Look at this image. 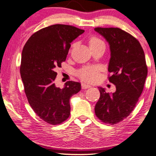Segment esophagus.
<instances>
[{
	"label": "esophagus",
	"mask_w": 156,
	"mask_h": 156,
	"mask_svg": "<svg viewBox=\"0 0 156 156\" xmlns=\"http://www.w3.org/2000/svg\"><path fill=\"white\" fill-rule=\"evenodd\" d=\"M81 87H82V88H83V89H88V88H90L91 86L89 85V84L85 83H81Z\"/></svg>",
	"instance_id": "esophagus-1"
}]
</instances>
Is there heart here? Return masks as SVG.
<instances>
[{"instance_id":"1","label":"heart","mask_w":156,"mask_h":156,"mask_svg":"<svg viewBox=\"0 0 156 156\" xmlns=\"http://www.w3.org/2000/svg\"><path fill=\"white\" fill-rule=\"evenodd\" d=\"M103 42L99 39L93 37L89 40V46H94L96 44ZM100 68L96 66H87L84 67L78 71V76L82 80L86 81L93 82L95 81L99 77Z\"/></svg>"}]
</instances>
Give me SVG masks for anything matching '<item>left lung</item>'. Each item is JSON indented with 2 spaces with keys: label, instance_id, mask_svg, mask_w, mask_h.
I'll return each mask as SVG.
<instances>
[{
  "label": "left lung",
  "instance_id": "1",
  "mask_svg": "<svg viewBox=\"0 0 156 156\" xmlns=\"http://www.w3.org/2000/svg\"><path fill=\"white\" fill-rule=\"evenodd\" d=\"M109 44L111 58L109 81L116 86L114 93L99 88L101 97L96 103V116L105 123L116 124L125 119L135 108L147 76L145 55L140 43L119 28H95Z\"/></svg>",
  "mask_w": 156,
  "mask_h": 156
}]
</instances>
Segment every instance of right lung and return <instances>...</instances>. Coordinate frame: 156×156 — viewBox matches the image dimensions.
I'll return each mask as SVG.
<instances>
[{
    "label": "right lung",
    "mask_w": 156,
    "mask_h": 156,
    "mask_svg": "<svg viewBox=\"0 0 156 156\" xmlns=\"http://www.w3.org/2000/svg\"><path fill=\"white\" fill-rule=\"evenodd\" d=\"M83 32L72 26L53 25L34 34L23 49L20 76L28 101L49 124H60L69 117V100L81 89L75 81L66 82L61 89L55 79V69L66 60L71 42Z\"/></svg>",
    "instance_id": "obj_1"
}]
</instances>
